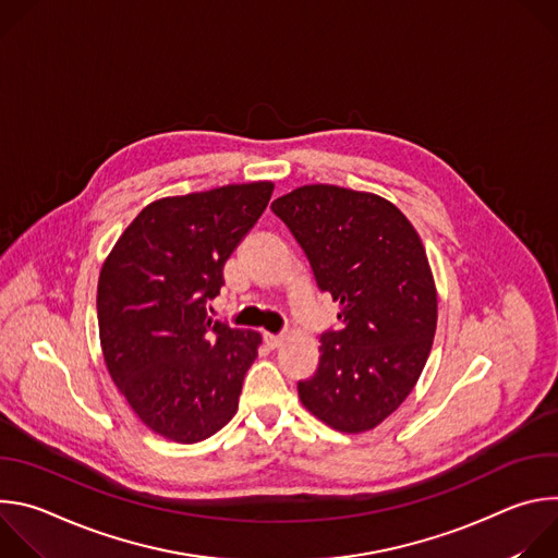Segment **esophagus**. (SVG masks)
I'll return each instance as SVG.
<instances>
[{"mask_svg": "<svg viewBox=\"0 0 558 558\" xmlns=\"http://www.w3.org/2000/svg\"><path fill=\"white\" fill-rule=\"evenodd\" d=\"M263 340H265V344L269 347V349H276V347H280L282 344V336H274V333H263Z\"/></svg>", "mask_w": 558, "mask_h": 558, "instance_id": "esophagus-1", "label": "esophagus"}]
</instances>
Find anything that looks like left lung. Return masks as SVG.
Masks as SVG:
<instances>
[{
	"mask_svg": "<svg viewBox=\"0 0 558 558\" xmlns=\"http://www.w3.org/2000/svg\"><path fill=\"white\" fill-rule=\"evenodd\" d=\"M308 258L317 289L340 304L320 336L302 404L340 433L375 428L417 384L437 327V291L409 218L381 196L304 185L271 203Z\"/></svg>",
	"mask_w": 558,
	"mask_h": 558,
	"instance_id": "8db88e82",
	"label": "left lung"
}]
</instances>
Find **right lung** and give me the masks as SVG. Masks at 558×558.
<instances>
[{
  "instance_id": "obj_1",
  "label": "right lung",
  "mask_w": 558,
  "mask_h": 558,
  "mask_svg": "<svg viewBox=\"0 0 558 558\" xmlns=\"http://www.w3.org/2000/svg\"><path fill=\"white\" fill-rule=\"evenodd\" d=\"M274 183L149 203L104 263L97 317L112 381L154 433L196 444L238 411L256 331L211 320L222 267L263 216Z\"/></svg>"
}]
</instances>
